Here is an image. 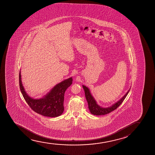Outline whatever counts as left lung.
Wrapping results in <instances>:
<instances>
[{
  "label": "left lung",
  "instance_id": "8db88e82",
  "mask_svg": "<svg viewBox=\"0 0 155 155\" xmlns=\"http://www.w3.org/2000/svg\"><path fill=\"white\" fill-rule=\"evenodd\" d=\"M83 88L84 89V91H85V97H86V100L88 102L89 110L92 114L95 115L107 114H108L111 112H112L113 110H116L122 103V102H123V101L124 100L125 97H127V96L130 90V89L125 95H124L121 100L117 102L116 103L113 104L112 106H110L109 107H107V108H103L97 104L95 100H94L93 97L92 96L91 94L90 93L89 89L84 85H83Z\"/></svg>",
  "mask_w": 155,
  "mask_h": 155
}]
</instances>
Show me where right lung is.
Here are the masks:
<instances>
[{
  "instance_id": "add662e5",
  "label": "right lung",
  "mask_w": 155,
  "mask_h": 155,
  "mask_svg": "<svg viewBox=\"0 0 155 155\" xmlns=\"http://www.w3.org/2000/svg\"><path fill=\"white\" fill-rule=\"evenodd\" d=\"M19 88L24 100L32 110L45 117H57L64 112V95L66 89L72 84V77L55 85L51 91L41 99H33L26 94L21 81L19 72Z\"/></svg>"
}]
</instances>
